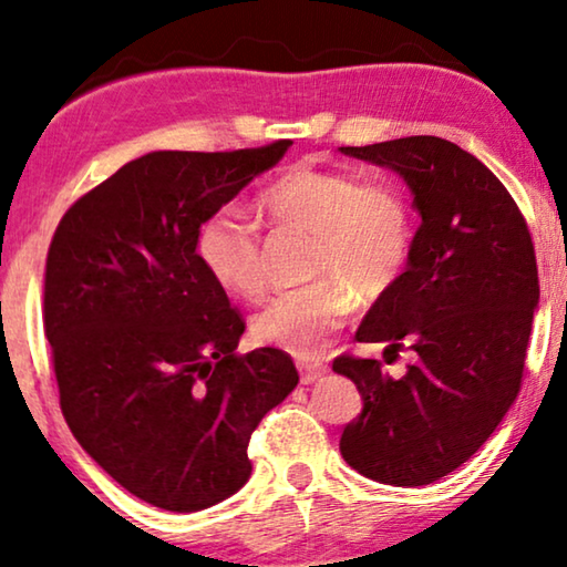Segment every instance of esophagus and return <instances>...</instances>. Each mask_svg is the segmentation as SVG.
<instances>
[{"instance_id":"esophagus-1","label":"esophagus","mask_w":567,"mask_h":567,"mask_svg":"<svg viewBox=\"0 0 567 567\" xmlns=\"http://www.w3.org/2000/svg\"><path fill=\"white\" fill-rule=\"evenodd\" d=\"M296 368H299L303 385H311V382H317L321 374H327L324 360H296Z\"/></svg>"}]
</instances>
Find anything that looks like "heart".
Listing matches in <instances>:
<instances>
[{
  "label": "heart",
  "instance_id": "heart-1",
  "mask_svg": "<svg viewBox=\"0 0 567 567\" xmlns=\"http://www.w3.org/2000/svg\"><path fill=\"white\" fill-rule=\"evenodd\" d=\"M258 215L276 230L311 235V284L278 293L254 319L258 342L313 360L344 324L357 299L393 289L413 254V215L400 189L352 172L301 162L260 189ZM207 276L233 296L256 301L268 286V254L254 225L215 213L195 235Z\"/></svg>",
  "mask_w": 567,
  "mask_h": 567
}]
</instances>
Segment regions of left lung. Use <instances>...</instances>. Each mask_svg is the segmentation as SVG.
<instances>
[{
	"label": "left lung",
	"mask_w": 567,
	"mask_h": 567,
	"mask_svg": "<svg viewBox=\"0 0 567 567\" xmlns=\"http://www.w3.org/2000/svg\"><path fill=\"white\" fill-rule=\"evenodd\" d=\"M339 152L398 172L421 213L403 276L354 334L385 344L388 364L415 360L395 380L380 360L337 357L362 395L339 451L374 482L423 486L472 458L519 393L539 301L533 235L507 187L446 138Z\"/></svg>",
	"instance_id": "obj_1"
}]
</instances>
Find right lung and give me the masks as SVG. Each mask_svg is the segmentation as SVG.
Masks as SVG:
<instances>
[{
  "label": "right lung",
  "instance_id": "add662e5",
  "mask_svg": "<svg viewBox=\"0 0 567 567\" xmlns=\"http://www.w3.org/2000/svg\"><path fill=\"white\" fill-rule=\"evenodd\" d=\"M289 138L238 152H152L63 215L45 264V337L68 429L138 499L199 512L250 476L248 443L299 382L246 332L195 235Z\"/></svg>",
  "mask_w": 567,
  "mask_h": 567
}]
</instances>
